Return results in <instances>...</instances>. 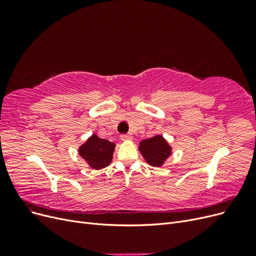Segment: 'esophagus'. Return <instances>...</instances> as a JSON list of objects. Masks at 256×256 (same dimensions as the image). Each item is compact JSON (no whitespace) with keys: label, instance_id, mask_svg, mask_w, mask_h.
I'll return each instance as SVG.
<instances>
[{"label":"esophagus","instance_id":"esophagus-1","mask_svg":"<svg viewBox=\"0 0 256 256\" xmlns=\"http://www.w3.org/2000/svg\"><path fill=\"white\" fill-rule=\"evenodd\" d=\"M120 140L122 141H130V140H132V134H122L120 136Z\"/></svg>","mask_w":256,"mask_h":256}]
</instances>
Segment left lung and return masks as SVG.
<instances>
[{"mask_svg": "<svg viewBox=\"0 0 256 256\" xmlns=\"http://www.w3.org/2000/svg\"><path fill=\"white\" fill-rule=\"evenodd\" d=\"M138 150L147 164L157 168L164 166L166 160L172 154V147L160 134L141 141Z\"/></svg>", "mask_w": 256, "mask_h": 256, "instance_id": "obj_1", "label": "left lung"}]
</instances>
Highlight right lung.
<instances>
[{"label": "right lung", "mask_w": 256, "mask_h": 256, "mask_svg": "<svg viewBox=\"0 0 256 256\" xmlns=\"http://www.w3.org/2000/svg\"><path fill=\"white\" fill-rule=\"evenodd\" d=\"M115 144L92 134L85 143L79 147V154L94 170H100L109 166L113 159Z\"/></svg>", "instance_id": "right-lung-1"}]
</instances>
